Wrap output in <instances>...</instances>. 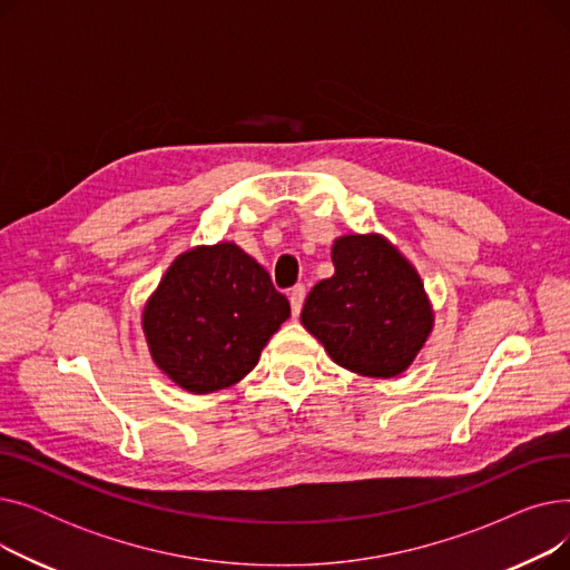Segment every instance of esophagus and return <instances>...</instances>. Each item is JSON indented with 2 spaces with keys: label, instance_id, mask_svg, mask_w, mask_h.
I'll list each match as a JSON object with an SVG mask.
<instances>
[{
  "label": "esophagus",
  "instance_id": "34e87169",
  "mask_svg": "<svg viewBox=\"0 0 570 570\" xmlns=\"http://www.w3.org/2000/svg\"><path fill=\"white\" fill-rule=\"evenodd\" d=\"M288 301H291V312H293V316L301 314L303 303H305V286H293V288L288 291Z\"/></svg>",
  "mask_w": 570,
  "mask_h": 570
}]
</instances>
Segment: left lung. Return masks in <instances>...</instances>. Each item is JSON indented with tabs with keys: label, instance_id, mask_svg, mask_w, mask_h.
Masks as SVG:
<instances>
[{
	"label": "left lung",
	"instance_id": "8db88e82",
	"mask_svg": "<svg viewBox=\"0 0 570 570\" xmlns=\"http://www.w3.org/2000/svg\"><path fill=\"white\" fill-rule=\"evenodd\" d=\"M333 263L335 275L307 295L303 325L344 370L374 379L402 374L434 325L415 267L376 233L337 237Z\"/></svg>",
	"mask_w": 570,
	"mask_h": 570
}]
</instances>
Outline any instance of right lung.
<instances>
[{"label": "right lung", "mask_w": 570, "mask_h": 570, "mask_svg": "<svg viewBox=\"0 0 570 570\" xmlns=\"http://www.w3.org/2000/svg\"><path fill=\"white\" fill-rule=\"evenodd\" d=\"M291 316L265 267L233 243L179 254L142 312L159 370L189 393L222 391L247 376Z\"/></svg>", "instance_id": "add662e5"}]
</instances>
